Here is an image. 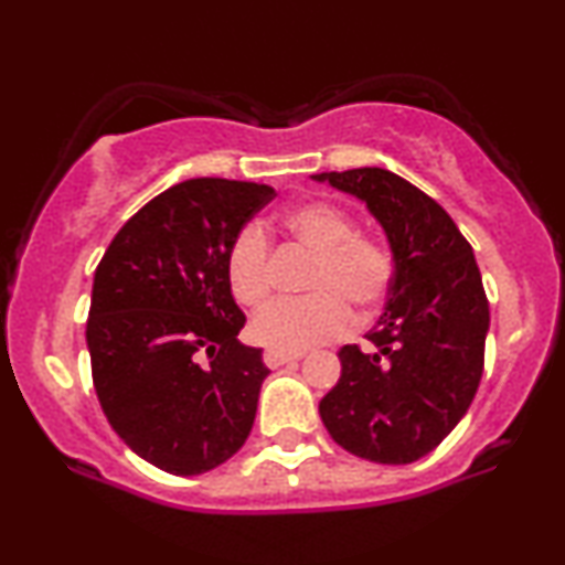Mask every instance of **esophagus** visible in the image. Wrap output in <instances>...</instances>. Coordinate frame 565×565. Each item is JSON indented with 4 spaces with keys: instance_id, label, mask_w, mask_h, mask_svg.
<instances>
[{
    "instance_id": "34e87169",
    "label": "esophagus",
    "mask_w": 565,
    "mask_h": 565,
    "mask_svg": "<svg viewBox=\"0 0 565 565\" xmlns=\"http://www.w3.org/2000/svg\"><path fill=\"white\" fill-rule=\"evenodd\" d=\"M300 359H302V353H289V350H276V348H268L263 353L265 366H270V369H278L284 364H291V361H300Z\"/></svg>"
}]
</instances>
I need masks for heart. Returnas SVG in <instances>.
<instances>
[{"instance_id":"obj_1","label":"heart","mask_w":565,"mask_h":565,"mask_svg":"<svg viewBox=\"0 0 565 565\" xmlns=\"http://www.w3.org/2000/svg\"><path fill=\"white\" fill-rule=\"evenodd\" d=\"M284 225L297 242L316 252L308 276V291L313 295L268 302L252 316L249 332L276 350H305L345 332L353 321L350 305L369 313L385 300L393 260L377 242L355 236L353 220L327 201L291 206ZM225 274L242 305H260L268 297V238L260 225L249 223L236 233L225 257Z\"/></svg>"}]
</instances>
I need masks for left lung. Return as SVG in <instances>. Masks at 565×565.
<instances>
[{
	"instance_id": "8db88e82",
	"label": "left lung",
	"mask_w": 565,
	"mask_h": 565,
	"mask_svg": "<svg viewBox=\"0 0 565 565\" xmlns=\"http://www.w3.org/2000/svg\"><path fill=\"white\" fill-rule=\"evenodd\" d=\"M366 204L385 231L393 281L374 350L340 348V380L321 398V423L369 462L408 465L465 417L483 374L489 302L472 246L444 206L382 167L313 174Z\"/></svg>"
}]
</instances>
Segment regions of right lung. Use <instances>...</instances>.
I'll return each instance as SVG.
<instances>
[{
    "instance_id": "right-lung-1",
    "label": "right lung",
    "mask_w": 565,
    "mask_h": 565,
    "mask_svg": "<svg viewBox=\"0 0 565 565\" xmlns=\"http://www.w3.org/2000/svg\"><path fill=\"white\" fill-rule=\"evenodd\" d=\"M270 199V185L185 180L135 212L95 270L97 401L129 449L172 476L223 465L255 425L270 369L260 348L236 340L246 319L225 257Z\"/></svg>"
}]
</instances>
